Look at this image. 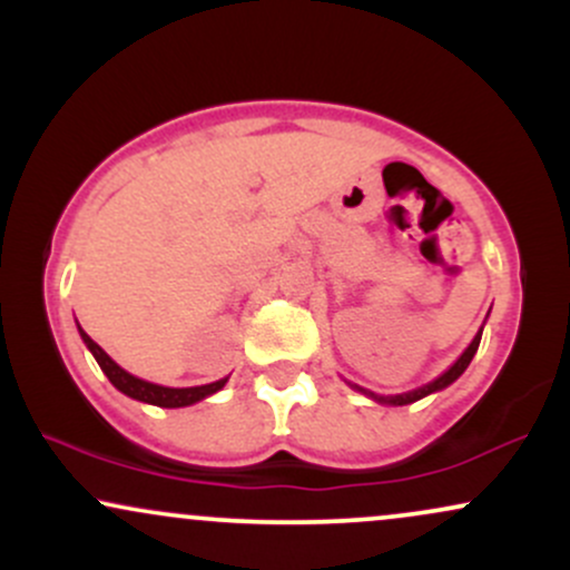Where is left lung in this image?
I'll return each instance as SVG.
<instances>
[{
    "instance_id": "8db88e82",
    "label": "left lung",
    "mask_w": 570,
    "mask_h": 570,
    "mask_svg": "<svg viewBox=\"0 0 570 570\" xmlns=\"http://www.w3.org/2000/svg\"><path fill=\"white\" fill-rule=\"evenodd\" d=\"M480 340H482V330L476 332V337L472 340V345H469V348L461 353V358H458V362L453 364V367H450L448 372H444V375L436 377L434 383L423 385V389H417V391H410V394H399V396H377V394H372V391H367V389H358V385H356V389L362 391V394H367V396L375 399V402H381V404H410V402H417V399H423V396L434 394V391H440V389H448L450 383L458 381V377L463 375V370L469 367V362H472V358H474L476 348H480Z\"/></svg>"
}]
</instances>
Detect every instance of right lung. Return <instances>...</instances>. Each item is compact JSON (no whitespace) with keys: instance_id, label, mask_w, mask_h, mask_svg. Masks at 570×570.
Wrapping results in <instances>:
<instances>
[{"instance_id":"obj_1","label":"right lung","mask_w":570,"mask_h":570,"mask_svg":"<svg viewBox=\"0 0 570 570\" xmlns=\"http://www.w3.org/2000/svg\"><path fill=\"white\" fill-rule=\"evenodd\" d=\"M80 335L85 340V345L90 348V353L96 356L98 367L104 370V375L109 377V383H112L117 391H122V394L130 396V399H139V402L155 404V407H187V404H195V402H200V399L217 394L222 385L227 383V377H225V381L208 383V385H195V389H166V385L139 381V377H134L130 372L117 367L112 358L104 353L101 345L94 343V340L85 335L82 330H80Z\"/></svg>"}]
</instances>
